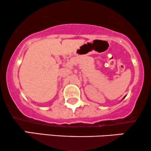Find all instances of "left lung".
Instances as JSON below:
<instances>
[{
    "instance_id": "8db88e82",
    "label": "left lung",
    "mask_w": 151,
    "mask_h": 151,
    "mask_svg": "<svg viewBox=\"0 0 151 151\" xmlns=\"http://www.w3.org/2000/svg\"><path fill=\"white\" fill-rule=\"evenodd\" d=\"M124 98H125V97H124Z\"/></svg>"
}]
</instances>
